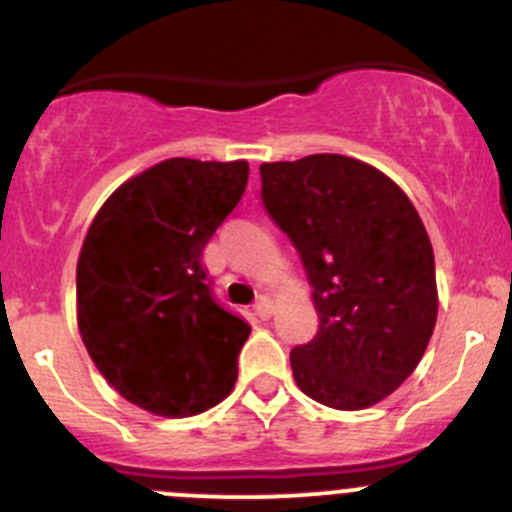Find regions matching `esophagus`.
Here are the masks:
<instances>
[{
    "label": "esophagus",
    "instance_id": "obj_1",
    "mask_svg": "<svg viewBox=\"0 0 512 512\" xmlns=\"http://www.w3.org/2000/svg\"><path fill=\"white\" fill-rule=\"evenodd\" d=\"M272 312H275V302H272L270 297H260V300L255 302V315L260 317V320H270Z\"/></svg>",
    "mask_w": 512,
    "mask_h": 512
}]
</instances>
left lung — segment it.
I'll return each instance as SVG.
<instances>
[{"label": "left lung", "mask_w": 512, "mask_h": 512, "mask_svg": "<svg viewBox=\"0 0 512 512\" xmlns=\"http://www.w3.org/2000/svg\"><path fill=\"white\" fill-rule=\"evenodd\" d=\"M262 202L300 252L317 335L290 352L307 398L377 405L403 385L438 320L435 255L410 197L347 155L262 162Z\"/></svg>", "instance_id": "obj_1"}]
</instances>
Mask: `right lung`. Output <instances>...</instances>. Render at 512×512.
<instances>
[{"label": "right lung", "instance_id": "add662e5", "mask_svg": "<svg viewBox=\"0 0 512 512\" xmlns=\"http://www.w3.org/2000/svg\"><path fill=\"white\" fill-rule=\"evenodd\" d=\"M247 177L245 160L172 157L122 182L89 225L79 335L104 380L147 413L190 418L235 388L250 325L212 300L202 250Z\"/></svg>", "mask_w": 512, "mask_h": 512}]
</instances>
